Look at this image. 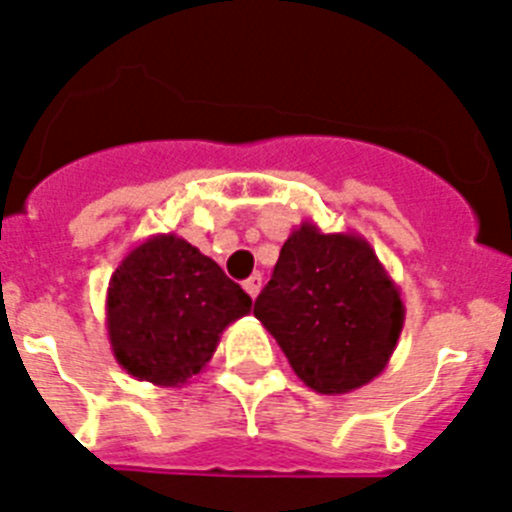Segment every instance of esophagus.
I'll list each match as a JSON object with an SVG mask.
<instances>
[{
  "label": "esophagus",
  "mask_w": 512,
  "mask_h": 512,
  "mask_svg": "<svg viewBox=\"0 0 512 512\" xmlns=\"http://www.w3.org/2000/svg\"><path fill=\"white\" fill-rule=\"evenodd\" d=\"M260 288H262V275H260V272H255V275H250V278L245 280V290H247V293H250V298H257Z\"/></svg>",
  "instance_id": "1"
}]
</instances>
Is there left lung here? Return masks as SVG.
Wrapping results in <instances>:
<instances>
[{
    "label": "left lung",
    "instance_id": "left-lung-1",
    "mask_svg": "<svg viewBox=\"0 0 512 512\" xmlns=\"http://www.w3.org/2000/svg\"><path fill=\"white\" fill-rule=\"evenodd\" d=\"M255 318L305 386L336 396L386 369L404 328V303L361 234H326L305 219L257 295Z\"/></svg>",
    "mask_w": 512,
    "mask_h": 512
}]
</instances>
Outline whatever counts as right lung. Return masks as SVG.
<instances>
[{"label":"right lung","mask_w":512,"mask_h":512,"mask_svg":"<svg viewBox=\"0 0 512 512\" xmlns=\"http://www.w3.org/2000/svg\"><path fill=\"white\" fill-rule=\"evenodd\" d=\"M250 310V295L212 257L169 232L143 240L116 267L105 328L133 379L176 389L212 361L224 328Z\"/></svg>","instance_id":"add662e5"}]
</instances>
